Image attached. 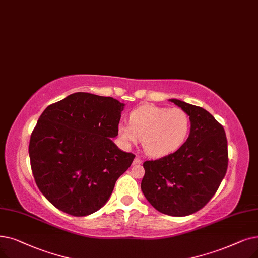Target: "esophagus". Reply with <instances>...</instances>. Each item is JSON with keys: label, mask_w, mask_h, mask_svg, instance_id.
<instances>
[{"label": "esophagus", "mask_w": 258, "mask_h": 258, "mask_svg": "<svg viewBox=\"0 0 258 258\" xmlns=\"http://www.w3.org/2000/svg\"><path fill=\"white\" fill-rule=\"evenodd\" d=\"M141 162H142V160L139 158V157H136L135 158V160H134V164H141Z\"/></svg>", "instance_id": "1"}]
</instances>
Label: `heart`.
Listing matches in <instances>:
<instances>
[{"label":"heart","instance_id":"heart-1","mask_svg":"<svg viewBox=\"0 0 258 258\" xmlns=\"http://www.w3.org/2000/svg\"><path fill=\"white\" fill-rule=\"evenodd\" d=\"M189 131L188 115L181 108H167L152 104L131 111L128 124L120 123L118 136L124 144L142 139L145 154L160 158L176 152L184 143Z\"/></svg>","mask_w":258,"mask_h":258}]
</instances>
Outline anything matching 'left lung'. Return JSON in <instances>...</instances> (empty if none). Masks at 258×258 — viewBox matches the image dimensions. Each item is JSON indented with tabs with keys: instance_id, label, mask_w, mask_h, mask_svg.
Returning a JSON list of instances; mask_svg holds the SVG:
<instances>
[{
	"instance_id": "8db88e82",
	"label": "left lung",
	"mask_w": 258,
	"mask_h": 258,
	"mask_svg": "<svg viewBox=\"0 0 258 258\" xmlns=\"http://www.w3.org/2000/svg\"><path fill=\"white\" fill-rule=\"evenodd\" d=\"M170 101L188 115L191 131L175 153L143 163L141 189L157 211L181 217L203 209L216 193L228 169V142L222 125L208 110Z\"/></svg>"
}]
</instances>
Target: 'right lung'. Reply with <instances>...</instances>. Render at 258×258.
<instances>
[{"instance_id": "add662e5", "label": "right lung", "mask_w": 258, "mask_h": 258, "mask_svg": "<svg viewBox=\"0 0 258 258\" xmlns=\"http://www.w3.org/2000/svg\"><path fill=\"white\" fill-rule=\"evenodd\" d=\"M123 108L111 97L75 93L43 111L28 152L35 181L55 208L86 216L106 204L135 158L110 139Z\"/></svg>"}]
</instances>
